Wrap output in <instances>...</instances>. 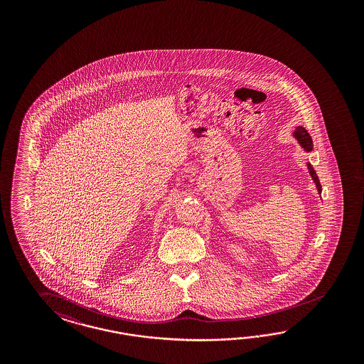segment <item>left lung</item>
<instances>
[{"instance_id":"1","label":"left lung","mask_w":364,"mask_h":364,"mask_svg":"<svg viewBox=\"0 0 364 364\" xmlns=\"http://www.w3.org/2000/svg\"><path fill=\"white\" fill-rule=\"evenodd\" d=\"M292 136H294V139L298 141L299 145L304 149V152H307V154L312 152L314 143H312V139H311L309 133L306 131L304 127H301V125L296 127L295 131L292 132ZM307 168H309V176L312 177V180H314V183H315V186H316V189H318V193L320 195V193H321V186H320L319 177L316 175L315 169L312 168L309 161H307Z\"/></svg>"}]
</instances>
